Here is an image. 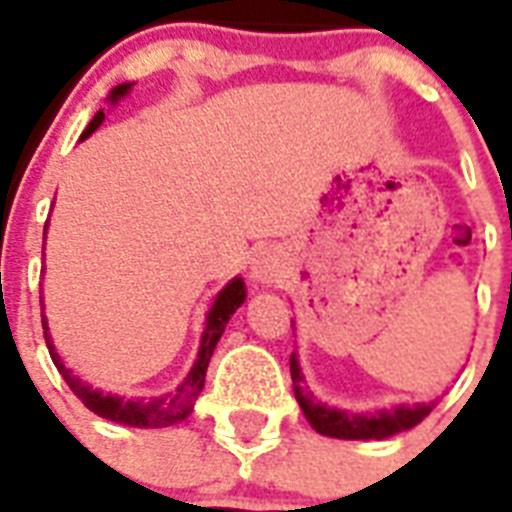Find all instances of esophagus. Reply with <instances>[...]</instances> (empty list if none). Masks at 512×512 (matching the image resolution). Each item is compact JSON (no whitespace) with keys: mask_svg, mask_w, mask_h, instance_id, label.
<instances>
[{"mask_svg":"<svg viewBox=\"0 0 512 512\" xmlns=\"http://www.w3.org/2000/svg\"><path fill=\"white\" fill-rule=\"evenodd\" d=\"M281 268H284V263H281L276 252H260L252 260V279L271 284V281H276L281 276Z\"/></svg>","mask_w":512,"mask_h":512,"instance_id":"esophagus-1","label":"esophagus"}]
</instances>
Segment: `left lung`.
Returning <instances> with one entry per match:
<instances>
[{
    "label": "left lung",
    "instance_id": "8db88e82",
    "mask_svg": "<svg viewBox=\"0 0 512 512\" xmlns=\"http://www.w3.org/2000/svg\"><path fill=\"white\" fill-rule=\"evenodd\" d=\"M289 372H292L295 398L300 409H303L305 420L311 422V428L316 433L329 438H342V441H382V438H390L396 436V433L414 428L436 406V401H430V404L393 406V409H380V412L369 414L345 412V409H335V406L321 404V401L313 398V393L305 385L297 353L289 356Z\"/></svg>",
    "mask_w": 512,
    "mask_h": 512
}]
</instances>
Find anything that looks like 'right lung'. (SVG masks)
I'll return each mask as SVG.
<instances>
[{"label": "right lung", "instance_id": "obj_1", "mask_svg": "<svg viewBox=\"0 0 512 512\" xmlns=\"http://www.w3.org/2000/svg\"><path fill=\"white\" fill-rule=\"evenodd\" d=\"M132 90V84H119L111 90L108 95V103H119V100ZM106 114L98 111V114L92 116V122L87 124V130L82 132V138H90L92 132L98 130L100 124H103ZM244 297H247V287H244V279L228 281L223 289H220V295L215 297V303L209 308L207 313V327H204V335H201V345H199V356L193 361L191 372L185 374V380L180 382V388L172 390V393H164L159 398H124V396H114V393H103V390H95L92 385L82 382L76 374H71L63 361H60L58 350L52 345L50 329H47V319L42 316V327H44V342H47V348H50V356L58 366V372L63 374V380L68 382V388L74 390L76 398H82V404L95 412L103 420L119 422V425H130V428H167V425H175V422H183L188 414L193 412V404H196V398H199L201 388H204V377H207V366L209 358H212V350H215L217 340L223 337L225 324L231 319L236 308L244 303Z\"/></svg>", "mask_w": 512, "mask_h": 512}]
</instances>
